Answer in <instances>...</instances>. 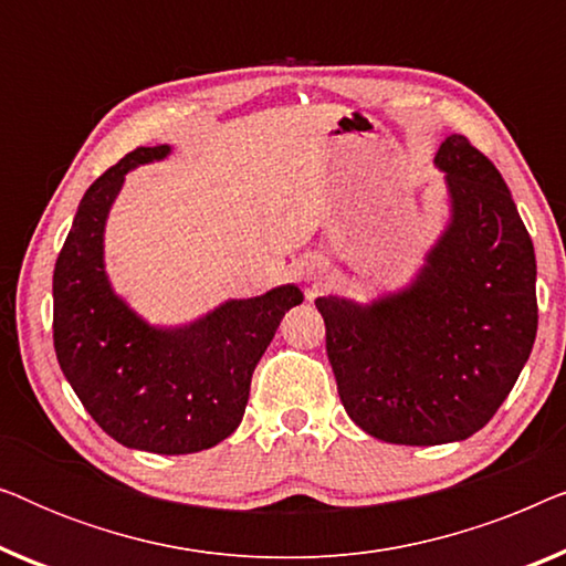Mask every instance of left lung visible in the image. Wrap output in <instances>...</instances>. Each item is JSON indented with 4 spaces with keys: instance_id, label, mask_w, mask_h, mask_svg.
<instances>
[{
    "instance_id": "obj_1",
    "label": "left lung",
    "mask_w": 566,
    "mask_h": 566,
    "mask_svg": "<svg viewBox=\"0 0 566 566\" xmlns=\"http://www.w3.org/2000/svg\"><path fill=\"white\" fill-rule=\"evenodd\" d=\"M436 167L451 219L415 281L370 304L316 298L345 412L397 446L482 430L538 329L536 254L497 167L459 134L440 144Z\"/></svg>"
}]
</instances>
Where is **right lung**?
I'll use <instances>...</instances> for the list:
<instances>
[{"instance_id": "right-lung-1", "label": "right lung", "mask_w": 566, "mask_h": 566, "mask_svg": "<svg viewBox=\"0 0 566 566\" xmlns=\"http://www.w3.org/2000/svg\"><path fill=\"white\" fill-rule=\"evenodd\" d=\"M138 146L99 175L76 208L53 270V347L84 409L120 446L161 455L213 448L244 417L254 366L298 285L231 298L182 327L142 319L105 273V223L130 169L165 159Z\"/></svg>"}]
</instances>
